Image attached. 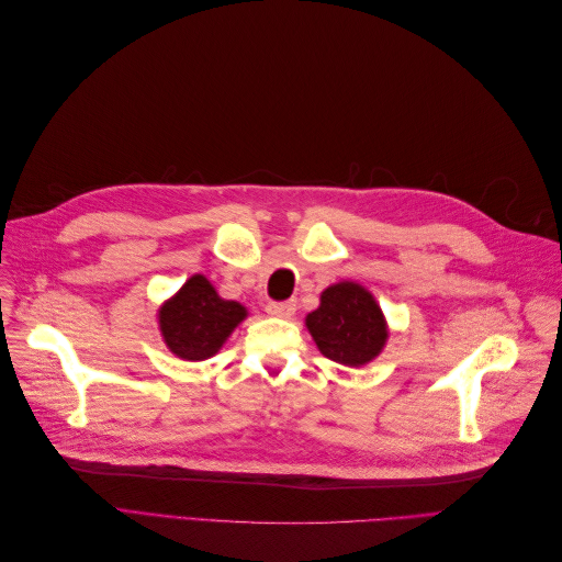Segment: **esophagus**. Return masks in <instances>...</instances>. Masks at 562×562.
<instances>
[{
  "instance_id": "obj_1",
  "label": "esophagus",
  "mask_w": 562,
  "mask_h": 562,
  "mask_svg": "<svg viewBox=\"0 0 562 562\" xmlns=\"http://www.w3.org/2000/svg\"><path fill=\"white\" fill-rule=\"evenodd\" d=\"M297 310L295 300H283V302H269L267 304V314L269 316H279V318H291Z\"/></svg>"
}]
</instances>
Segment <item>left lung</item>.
<instances>
[{
    "label": "left lung",
    "mask_w": 562,
    "mask_h": 562,
    "mask_svg": "<svg viewBox=\"0 0 562 562\" xmlns=\"http://www.w3.org/2000/svg\"><path fill=\"white\" fill-rule=\"evenodd\" d=\"M307 328L321 353L342 366H363L386 342L384 316L366 288L337 283L321 295V307L307 316Z\"/></svg>",
    "instance_id": "8db88e82"
}]
</instances>
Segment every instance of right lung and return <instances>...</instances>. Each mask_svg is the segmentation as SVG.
Returning a JSON list of instances; mask_svg holds the SVG:
<instances>
[{
  "label": "right lung",
  "instance_id": "right-lung-1",
  "mask_svg": "<svg viewBox=\"0 0 562 562\" xmlns=\"http://www.w3.org/2000/svg\"><path fill=\"white\" fill-rule=\"evenodd\" d=\"M244 316L246 310L239 302L217 297L215 288L196 274L164 304L159 326L168 349L180 359L203 361L217 353Z\"/></svg>",
  "mask_w": 562,
  "mask_h": 562
}]
</instances>
